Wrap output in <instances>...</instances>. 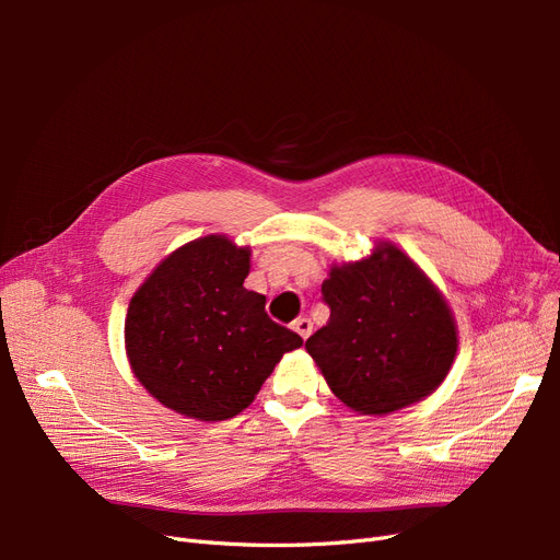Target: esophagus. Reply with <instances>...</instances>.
I'll list each match as a JSON object with an SVG mask.
<instances>
[{
    "label": "esophagus",
    "instance_id": "1",
    "mask_svg": "<svg viewBox=\"0 0 560 560\" xmlns=\"http://www.w3.org/2000/svg\"><path fill=\"white\" fill-rule=\"evenodd\" d=\"M294 331L301 336V338H308L313 334V322L308 317H299L294 319Z\"/></svg>",
    "mask_w": 560,
    "mask_h": 560
}]
</instances>
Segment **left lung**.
Instances as JSON below:
<instances>
[{"label": "left lung", "mask_w": 560, "mask_h": 560, "mask_svg": "<svg viewBox=\"0 0 560 560\" xmlns=\"http://www.w3.org/2000/svg\"><path fill=\"white\" fill-rule=\"evenodd\" d=\"M322 301L329 322L308 338L306 350L350 409L393 413L446 378L457 350L453 315L395 245L383 243L371 259L331 268Z\"/></svg>", "instance_id": "1"}]
</instances>
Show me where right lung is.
<instances>
[{"mask_svg":"<svg viewBox=\"0 0 560 560\" xmlns=\"http://www.w3.org/2000/svg\"><path fill=\"white\" fill-rule=\"evenodd\" d=\"M249 247L208 235L179 247L135 292L126 350L138 381L163 406L226 420L252 404L284 352L303 338L273 322L266 296L243 287Z\"/></svg>","mask_w":560,"mask_h":560,"instance_id":"add662e5","label":"right lung"}]
</instances>
